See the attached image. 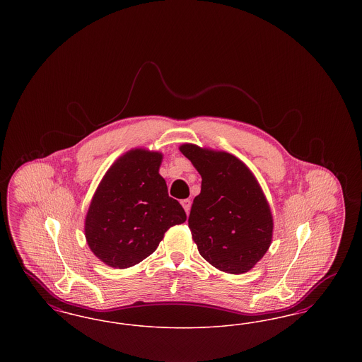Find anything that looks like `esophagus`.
<instances>
[{"label":"esophagus","instance_id":"esophagus-1","mask_svg":"<svg viewBox=\"0 0 362 362\" xmlns=\"http://www.w3.org/2000/svg\"><path fill=\"white\" fill-rule=\"evenodd\" d=\"M182 206L185 207L186 213L189 214V209H191V201H189V199H183V201H182Z\"/></svg>","mask_w":362,"mask_h":362}]
</instances>
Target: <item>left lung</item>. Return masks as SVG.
Listing matches in <instances>:
<instances>
[{
  "instance_id": "left-lung-1",
  "label": "left lung",
  "mask_w": 362,
  "mask_h": 362,
  "mask_svg": "<svg viewBox=\"0 0 362 362\" xmlns=\"http://www.w3.org/2000/svg\"><path fill=\"white\" fill-rule=\"evenodd\" d=\"M180 152L202 176L189 216L192 240L216 269L241 274L270 247L273 217L255 176L238 157L185 144Z\"/></svg>"
}]
</instances>
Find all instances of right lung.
<instances>
[{"mask_svg": "<svg viewBox=\"0 0 362 362\" xmlns=\"http://www.w3.org/2000/svg\"><path fill=\"white\" fill-rule=\"evenodd\" d=\"M161 158L157 152L130 151L112 164L92 198L86 241L111 267L127 269L148 258L164 233L187 218L158 173Z\"/></svg>", "mask_w": 362, "mask_h": 362, "instance_id": "add662e5", "label": "right lung"}]
</instances>
